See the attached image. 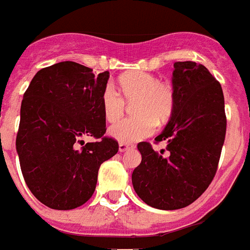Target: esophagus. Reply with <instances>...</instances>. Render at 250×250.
Listing matches in <instances>:
<instances>
[{"mask_svg": "<svg viewBox=\"0 0 250 250\" xmlns=\"http://www.w3.org/2000/svg\"><path fill=\"white\" fill-rule=\"evenodd\" d=\"M130 148V146L129 144H125V143H120L119 144V150H120L121 153H123V152H125V150H127Z\"/></svg>", "mask_w": 250, "mask_h": 250, "instance_id": "34e87169", "label": "esophagus"}]
</instances>
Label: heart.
<instances>
[{
  "label": "heart",
  "mask_w": 250,
  "mask_h": 250,
  "mask_svg": "<svg viewBox=\"0 0 250 250\" xmlns=\"http://www.w3.org/2000/svg\"><path fill=\"white\" fill-rule=\"evenodd\" d=\"M120 93L111 84L102 90L101 106L108 123H115L125 112L127 102L131 103L135 115L110 127L111 137L121 143H133L153 133L156 121L162 124L171 116L175 106L174 86L158 80L156 75L144 71H129L117 79Z\"/></svg>",
  "instance_id": "b5f03b06"
}]
</instances>
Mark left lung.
<instances>
[{"label": "left lung", "instance_id": "8db88e82", "mask_svg": "<svg viewBox=\"0 0 250 250\" xmlns=\"http://www.w3.org/2000/svg\"><path fill=\"white\" fill-rule=\"evenodd\" d=\"M175 106L156 143L138 144L142 162L131 181L138 197L157 209L172 211L191 204L213 180L226 134L221 84L207 67L193 61L174 63Z\"/></svg>", "mask_w": 250, "mask_h": 250}]
</instances>
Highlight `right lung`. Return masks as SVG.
<instances>
[{
    "label": "right lung",
    "mask_w": 250,
    "mask_h": 250,
    "mask_svg": "<svg viewBox=\"0 0 250 250\" xmlns=\"http://www.w3.org/2000/svg\"><path fill=\"white\" fill-rule=\"evenodd\" d=\"M110 73L73 61L39 70L20 108L16 152L33 195L52 209H74L89 201L100 166L119 150L104 137L101 96ZM84 136L100 139L80 147Z\"/></svg>",
    "instance_id": "obj_1"
}]
</instances>
